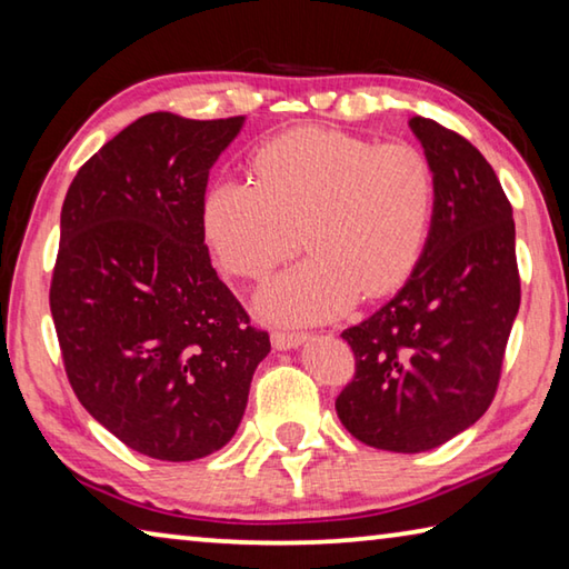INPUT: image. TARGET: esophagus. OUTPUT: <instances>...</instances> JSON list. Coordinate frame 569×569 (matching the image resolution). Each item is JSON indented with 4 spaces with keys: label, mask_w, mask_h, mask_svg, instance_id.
I'll list each match as a JSON object with an SVG mask.
<instances>
[{
    "label": "esophagus",
    "mask_w": 569,
    "mask_h": 569,
    "mask_svg": "<svg viewBox=\"0 0 569 569\" xmlns=\"http://www.w3.org/2000/svg\"><path fill=\"white\" fill-rule=\"evenodd\" d=\"M303 341H306V333L273 331V336H271L273 349H278V351H291V349H298V346H303Z\"/></svg>",
    "instance_id": "1"
}]
</instances>
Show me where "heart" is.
Masks as SVG:
<instances>
[{
  "mask_svg": "<svg viewBox=\"0 0 569 569\" xmlns=\"http://www.w3.org/2000/svg\"><path fill=\"white\" fill-rule=\"evenodd\" d=\"M256 176L213 182L203 223L220 263L246 278L271 273L303 236L311 256L256 296L266 319L329 321L359 293L397 291L417 268L437 196L419 148L301 128L258 152Z\"/></svg>",
  "mask_w": 569,
  "mask_h": 569,
  "instance_id": "b5f03b06",
  "label": "heart"
}]
</instances>
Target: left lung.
<instances>
[{
	"label": "left lung",
	"mask_w": 569,
	"mask_h": 569,
	"mask_svg": "<svg viewBox=\"0 0 569 569\" xmlns=\"http://www.w3.org/2000/svg\"><path fill=\"white\" fill-rule=\"evenodd\" d=\"M409 130L435 170V218L407 283L341 333L356 377L336 399L351 437L397 455L445 445L487 411L519 311L512 206L492 166L435 120Z\"/></svg>",
	"instance_id": "8db88e82"
}]
</instances>
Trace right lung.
I'll use <instances>...</instances> for the list:
<instances>
[{
  "instance_id": "1",
  "label": "right lung",
  "mask_w": 569,
  "mask_h": 569,
  "mask_svg": "<svg viewBox=\"0 0 569 569\" xmlns=\"http://www.w3.org/2000/svg\"><path fill=\"white\" fill-rule=\"evenodd\" d=\"M243 124L150 112L84 162L62 206L50 308L67 377L110 435L160 461L226 447L271 351L206 248L210 168Z\"/></svg>"
}]
</instances>
